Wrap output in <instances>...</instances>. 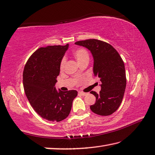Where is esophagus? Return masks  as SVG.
Wrapping results in <instances>:
<instances>
[{
	"mask_svg": "<svg viewBox=\"0 0 155 155\" xmlns=\"http://www.w3.org/2000/svg\"><path fill=\"white\" fill-rule=\"evenodd\" d=\"M80 94V95H83V96H85V95H87V93H85V92H83V91H80L79 93H78Z\"/></svg>",
	"mask_w": 155,
	"mask_h": 155,
	"instance_id": "obj_1",
	"label": "esophagus"
}]
</instances>
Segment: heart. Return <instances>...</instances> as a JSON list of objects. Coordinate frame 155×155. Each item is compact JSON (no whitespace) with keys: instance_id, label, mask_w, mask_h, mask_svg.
I'll return each instance as SVG.
<instances>
[{"instance_id":"obj_1","label":"heart","mask_w":155,"mask_h":155,"mask_svg":"<svg viewBox=\"0 0 155 155\" xmlns=\"http://www.w3.org/2000/svg\"><path fill=\"white\" fill-rule=\"evenodd\" d=\"M73 54L78 63L81 61H83V60L84 59L89 58V54H88L87 51L85 49H84V48H77V49H76L73 51ZM65 62H66V58L64 57L62 58L61 61H60V70H63L64 67Z\"/></svg>"}]
</instances>
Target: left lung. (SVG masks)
I'll return each mask as SVG.
<instances>
[{
	"instance_id": "obj_1",
	"label": "left lung",
	"mask_w": 155,
	"mask_h": 155,
	"mask_svg": "<svg viewBox=\"0 0 155 155\" xmlns=\"http://www.w3.org/2000/svg\"><path fill=\"white\" fill-rule=\"evenodd\" d=\"M75 44L89 49L94 59L93 73L101 81L99 93L91 91L96 102L90 106L99 116H110L119 108L126 86L124 63L117 50L107 42L95 39L78 41Z\"/></svg>"
}]
</instances>
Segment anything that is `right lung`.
<instances>
[{"label": "right lung", "mask_w": 155, "mask_h": 155, "mask_svg": "<svg viewBox=\"0 0 155 155\" xmlns=\"http://www.w3.org/2000/svg\"><path fill=\"white\" fill-rule=\"evenodd\" d=\"M66 45H50L36 50L27 60L23 73L27 98L36 113L51 122L66 119L71 112L76 90L62 91L54 87L60 74V63Z\"/></svg>", "instance_id": "right-lung-1"}]
</instances>
